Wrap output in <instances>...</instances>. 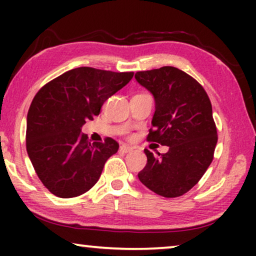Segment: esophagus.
<instances>
[{"mask_svg":"<svg viewBox=\"0 0 256 256\" xmlns=\"http://www.w3.org/2000/svg\"><path fill=\"white\" fill-rule=\"evenodd\" d=\"M132 150V146H127V144H122L120 146V152H130Z\"/></svg>","mask_w":256,"mask_h":256,"instance_id":"esophagus-1","label":"esophagus"}]
</instances>
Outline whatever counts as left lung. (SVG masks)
<instances>
[{"label":"left lung","mask_w":256,"mask_h":256,"mask_svg":"<svg viewBox=\"0 0 256 256\" xmlns=\"http://www.w3.org/2000/svg\"><path fill=\"white\" fill-rule=\"evenodd\" d=\"M135 79L155 98L152 128L146 140L169 146L166 154L144 149L138 180L166 198L180 197L200 180L218 141L212 104L204 87L172 66L136 72Z\"/></svg>","instance_id":"left-lung-1"}]
</instances>
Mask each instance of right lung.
Segmentation results:
<instances>
[{"instance_id":"right-lung-1","label":"right lung","mask_w":256,"mask_h":256,"mask_svg":"<svg viewBox=\"0 0 256 256\" xmlns=\"http://www.w3.org/2000/svg\"><path fill=\"white\" fill-rule=\"evenodd\" d=\"M134 72L76 68L62 73L34 96L26 118V152L44 186L60 198L92 188L106 160L118 150L110 138L90 143L82 128Z\"/></svg>"}]
</instances>
